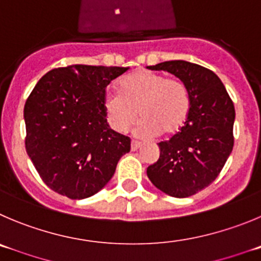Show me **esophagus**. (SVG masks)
I'll use <instances>...</instances> for the list:
<instances>
[{"label":"esophagus","mask_w":261,"mask_h":261,"mask_svg":"<svg viewBox=\"0 0 261 261\" xmlns=\"http://www.w3.org/2000/svg\"><path fill=\"white\" fill-rule=\"evenodd\" d=\"M140 147H142V143L138 142V140H133V142H131V150H136Z\"/></svg>","instance_id":"1"}]
</instances>
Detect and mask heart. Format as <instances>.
Returning <instances> with one entry per match:
<instances>
[{
	"instance_id": "b5f03b06",
	"label": "heart",
	"mask_w": 261,
	"mask_h": 261,
	"mask_svg": "<svg viewBox=\"0 0 261 261\" xmlns=\"http://www.w3.org/2000/svg\"><path fill=\"white\" fill-rule=\"evenodd\" d=\"M104 109L109 125L117 133H126L138 118L139 135L145 138L181 130L191 111V94L187 85L162 73L138 70L126 75L118 90L104 95Z\"/></svg>"
}]
</instances>
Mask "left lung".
I'll return each instance as SVG.
<instances>
[{"mask_svg": "<svg viewBox=\"0 0 261 261\" xmlns=\"http://www.w3.org/2000/svg\"><path fill=\"white\" fill-rule=\"evenodd\" d=\"M167 70L187 85L191 111L181 130L158 143L160 158L147 169L153 186L169 196L186 198L208 187L232 153L234 106L213 70L184 60L150 65Z\"/></svg>", "mask_w": 261, "mask_h": 261, "instance_id": "1", "label": "left lung"}]
</instances>
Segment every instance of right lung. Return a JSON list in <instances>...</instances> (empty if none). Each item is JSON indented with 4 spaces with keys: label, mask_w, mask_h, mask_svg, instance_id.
Segmentation results:
<instances>
[{
    "label": "right lung",
    "mask_w": 261,
    "mask_h": 261,
    "mask_svg": "<svg viewBox=\"0 0 261 261\" xmlns=\"http://www.w3.org/2000/svg\"><path fill=\"white\" fill-rule=\"evenodd\" d=\"M128 68L75 64L51 69L24 106L25 149L41 179L70 199L97 193L112 179L131 139L107 122L106 89Z\"/></svg>",
    "instance_id": "obj_1"
}]
</instances>
